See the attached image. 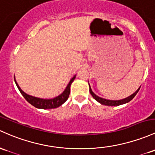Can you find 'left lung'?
Listing matches in <instances>:
<instances>
[{
	"instance_id": "8db88e82",
	"label": "left lung",
	"mask_w": 155,
	"mask_h": 155,
	"mask_svg": "<svg viewBox=\"0 0 155 155\" xmlns=\"http://www.w3.org/2000/svg\"><path fill=\"white\" fill-rule=\"evenodd\" d=\"M89 87H90V93L92 95V96L93 97V98L96 100L98 102H99L100 104L104 105H106V106H119V105H121V104H124L128 103L129 101H130L132 98H134L136 96V94L137 93V92L139 91L140 90V87L138 88V89L133 94H132L131 96L127 97V98H123V99H120V100H108V99H105V98H101V97L96 96L94 93H93V91H92L91 85L89 84Z\"/></svg>"
}]
</instances>
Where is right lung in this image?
Segmentation results:
<instances>
[{
  "label": "right lung",
  "instance_id": "add662e5",
  "mask_svg": "<svg viewBox=\"0 0 155 155\" xmlns=\"http://www.w3.org/2000/svg\"><path fill=\"white\" fill-rule=\"evenodd\" d=\"M76 78V75L74 76V77L71 79L69 81L68 84L66 87L65 90L61 93L60 95H59L58 96L55 97L54 98H49V99H45V98H37V97H35L30 96V95L25 93L24 91H23L21 90V88L20 87L18 84L17 83L16 80H15V82L16 84L17 87H18V90H19L20 93L23 95V96L24 97L25 99L28 101V103H30L31 104L33 105L35 107L38 109H43V110H47V109H54L57 108L58 107L61 106L62 104L65 102L66 101L68 98L70 93H71V85L72 84V82Z\"/></svg>",
  "mask_w": 155,
  "mask_h": 155
}]
</instances>
